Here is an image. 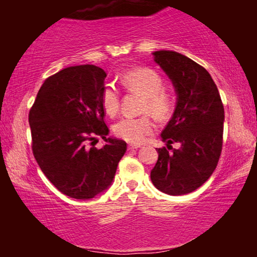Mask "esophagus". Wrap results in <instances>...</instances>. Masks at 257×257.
<instances>
[{
	"label": "esophagus",
	"instance_id": "1",
	"mask_svg": "<svg viewBox=\"0 0 257 257\" xmlns=\"http://www.w3.org/2000/svg\"><path fill=\"white\" fill-rule=\"evenodd\" d=\"M139 147H140V145H132V144H131V145L127 146V149L132 151V150H138Z\"/></svg>",
	"mask_w": 257,
	"mask_h": 257
}]
</instances>
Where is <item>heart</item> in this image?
<instances>
[{
  "label": "heart",
  "instance_id": "b5f03b06",
  "mask_svg": "<svg viewBox=\"0 0 257 257\" xmlns=\"http://www.w3.org/2000/svg\"><path fill=\"white\" fill-rule=\"evenodd\" d=\"M121 85L130 92L143 96L142 112H151L158 119H167L175 108V97L164 89V79L159 73L149 68H137L124 72L120 77ZM100 100L105 112L111 117L120 107V92L113 83H106L101 89ZM114 135L131 144H142L152 135L154 124L149 115L126 117L113 127Z\"/></svg>",
  "mask_w": 257,
  "mask_h": 257
}]
</instances>
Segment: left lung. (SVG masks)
<instances>
[{"instance_id":"8db88e82","label":"left lung","mask_w":257,"mask_h":257,"mask_svg":"<svg viewBox=\"0 0 257 257\" xmlns=\"http://www.w3.org/2000/svg\"><path fill=\"white\" fill-rule=\"evenodd\" d=\"M177 91L173 117L161 132L167 147L158 149L151 180L159 191L182 195L208 180L219 163L223 142L224 108L208 71L175 51L153 52ZM179 147L173 149L171 144Z\"/></svg>"}]
</instances>
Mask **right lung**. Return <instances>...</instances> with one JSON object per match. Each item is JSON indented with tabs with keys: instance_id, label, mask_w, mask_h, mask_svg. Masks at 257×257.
Instances as JSON below:
<instances>
[{
	"instance_id": "obj_1",
	"label": "right lung",
	"mask_w": 257,
	"mask_h": 257,
	"mask_svg": "<svg viewBox=\"0 0 257 257\" xmlns=\"http://www.w3.org/2000/svg\"><path fill=\"white\" fill-rule=\"evenodd\" d=\"M106 72L85 64L48 77L29 112L31 149L49 181L73 199H92L112 184L126 152L124 140L107 138L100 93ZM107 142L94 145L96 137Z\"/></svg>"
}]
</instances>
